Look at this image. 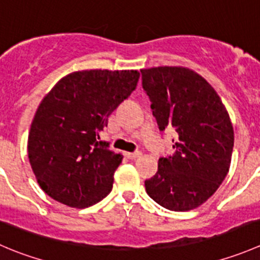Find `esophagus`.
Returning a JSON list of instances; mask_svg holds the SVG:
<instances>
[{"label": "esophagus", "instance_id": "34e87169", "mask_svg": "<svg viewBox=\"0 0 260 260\" xmlns=\"http://www.w3.org/2000/svg\"><path fill=\"white\" fill-rule=\"evenodd\" d=\"M125 156H127L128 158H131V160H135V158L141 157V156H142V152H140V151H136V152H125Z\"/></svg>", "mask_w": 260, "mask_h": 260}]
</instances>
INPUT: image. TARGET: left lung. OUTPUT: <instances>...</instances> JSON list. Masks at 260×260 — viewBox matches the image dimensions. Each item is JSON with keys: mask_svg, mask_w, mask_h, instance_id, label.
Returning <instances> with one entry per match:
<instances>
[{"mask_svg": "<svg viewBox=\"0 0 260 260\" xmlns=\"http://www.w3.org/2000/svg\"><path fill=\"white\" fill-rule=\"evenodd\" d=\"M141 74L160 131L178 133L175 153L158 160L157 173L145 181L146 191L170 211L194 210L217 190L230 169L229 113L215 89L186 67H152Z\"/></svg>", "mask_w": 260, "mask_h": 260, "instance_id": "left-lung-1", "label": "left lung"}]
</instances>
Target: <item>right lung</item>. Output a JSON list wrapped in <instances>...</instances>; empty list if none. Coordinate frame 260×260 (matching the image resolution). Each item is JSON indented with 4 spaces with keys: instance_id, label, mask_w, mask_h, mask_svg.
Returning a JSON list of instances; mask_svg holds the SVG:
<instances>
[{
    "instance_id": "obj_1",
    "label": "right lung",
    "mask_w": 260,
    "mask_h": 260,
    "mask_svg": "<svg viewBox=\"0 0 260 260\" xmlns=\"http://www.w3.org/2000/svg\"><path fill=\"white\" fill-rule=\"evenodd\" d=\"M136 70L67 75L43 98L30 127L27 155L40 188L69 207L86 208L112 191L123 156L99 141L108 118L137 86Z\"/></svg>"
}]
</instances>
